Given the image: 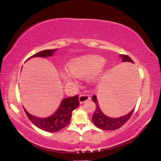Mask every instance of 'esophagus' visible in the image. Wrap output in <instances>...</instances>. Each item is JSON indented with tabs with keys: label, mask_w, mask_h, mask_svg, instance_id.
I'll list each match as a JSON object with an SVG mask.
<instances>
[{
	"label": "esophagus",
	"mask_w": 161,
	"mask_h": 161,
	"mask_svg": "<svg viewBox=\"0 0 161 161\" xmlns=\"http://www.w3.org/2000/svg\"><path fill=\"white\" fill-rule=\"evenodd\" d=\"M89 99H90V97H89V95L86 94H81L79 97V101H80L81 103H83Z\"/></svg>",
	"instance_id": "esophagus-1"
}]
</instances>
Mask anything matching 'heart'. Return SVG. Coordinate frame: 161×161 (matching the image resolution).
Returning <instances> with one entry per match:
<instances>
[{"mask_svg": "<svg viewBox=\"0 0 161 161\" xmlns=\"http://www.w3.org/2000/svg\"><path fill=\"white\" fill-rule=\"evenodd\" d=\"M104 59L98 56L81 57L69 62L68 69L74 76L82 77L99 72L104 64ZM62 76L67 81H72V76L67 72H64Z\"/></svg>", "mask_w": 161, "mask_h": 161, "instance_id": "1", "label": "heart"}]
</instances>
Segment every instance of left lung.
Here are the masks:
<instances>
[{
  "label": "left lung",
  "instance_id": "left-lung-1",
  "mask_svg": "<svg viewBox=\"0 0 161 161\" xmlns=\"http://www.w3.org/2000/svg\"><path fill=\"white\" fill-rule=\"evenodd\" d=\"M120 56L121 57L124 62H133L132 59L128 55L121 54ZM92 100H93V102L95 103V104H96V109H95L93 116H92V120H93L94 124L96 125V126L103 130H114L121 128L124 124H126V122L129 121V119L130 118V116H132L133 111H134L135 109V108H133L130 113L124 116L120 117V118L113 119L107 116L102 113V111H101L99 107V105H98L96 96L94 95V96L92 97Z\"/></svg>",
  "mask_w": 161,
  "mask_h": 161
}]
</instances>
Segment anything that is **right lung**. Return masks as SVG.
I'll list each match as a JSON object with an SVG mask.
<instances>
[{"mask_svg":"<svg viewBox=\"0 0 161 161\" xmlns=\"http://www.w3.org/2000/svg\"><path fill=\"white\" fill-rule=\"evenodd\" d=\"M57 49L43 50L33 54L28 59L35 57H42V58L50 57L53 55L54 52ZM78 98V95H75L72 97L63 99L56 112L45 119H40L32 116L31 114H28L25 108L24 111L30 121L39 129L47 132H57L64 129L69 123L70 119L72 118V111L80 104Z\"/></svg>","mask_w":161,"mask_h":161,"instance_id":"obj_1","label":"right lung"}]
</instances>
